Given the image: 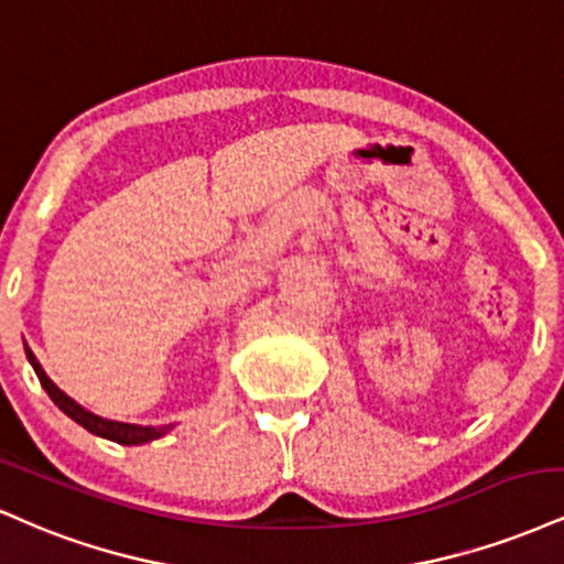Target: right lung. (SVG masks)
I'll return each mask as SVG.
<instances>
[{
  "instance_id": "add662e5",
  "label": "right lung",
  "mask_w": 564,
  "mask_h": 564,
  "mask_svg": "<svg viewBox=\"0 0 564 564\" xmlns=\"http://www.w3.org/2000/svg\"><path fill=\"white\" fill-rule=\"evenodd\" d=\"M25 359H29L33 372H36V377H39V382H42L46 395L55 401V406L59 409V412L68 414L73 422H78V425H82L84 430H89L91 435H99V438H108L112 443H121V446H142V443L163 438L169 430H174V425H158V427L131 425V422H116V420H105V416L91 414L89 409H84L82 403L73 401L68 393H63V390H59L55 382L46 377L42 364L36 361V356H33V350L29 346H25Z\"/></svg>"
}]
</instances>
